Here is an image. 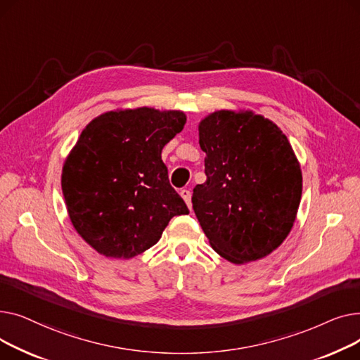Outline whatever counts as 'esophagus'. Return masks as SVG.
<instances>
[{"mask_svg": "<svg viewBox=\"0 0 360 360\" xmlns=\"http://www.w3.org/2000/svg\"><path fill=\"white\" fill-rule=\"evenodd\" d=\"M179 194H181V197L184 198V201L186 202L188 209L193 210V204H191V191H190V190H181V191H179Z\"/></svg>", "mask_w": 360, "mask_h": 360, "instance_id": "obj_1", "label": "esophagus"}]
</instances>
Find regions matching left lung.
Here are the masks:
<instances>
[{
    "label": "left lung",
    "instance_id": "8db88e82",
    "mask_svg": "<svg viewBox=\"0 0 360 360\" xmlns=\"http://www.w3.org/2000/svg\"><path fill=\"white\" fill-rule=\"evenodd\" d=\"M198 131L207 181L193 209L212 248L235 264L267 257L288 238L302 195L288 137L252 112H214Z\"/></svg>",
    "mask_w": 360,
    "mask_h": 360
}]
</instances>
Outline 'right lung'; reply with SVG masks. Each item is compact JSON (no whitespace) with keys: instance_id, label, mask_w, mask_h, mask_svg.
<instances>
[{"instance_id":"add662e5","label":"right lung","mask_w":360,"mask_h":360,"mask_svg":"<svg viewBox=\"0 0 360 360\" xmlns=\"http://www.w3.org/2000/svg\"><path fill=\"white\" fill-rule=\"evenodd\" d=\"M179 110L108 112L82 132L63 169V194L75 231L99 254L132 258L188 214L169 184L162 148L182 131Z\"/></svg>"}]
</instances>
